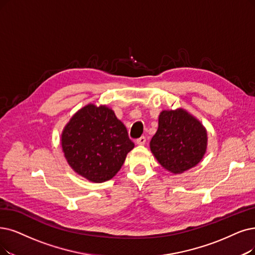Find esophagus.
Segmentation results:
<instances>
[{"label":"esophagus","instance_id":"34e87169","mask_svg":"<svg viewBox=\"0 0 255 255\" xmlns=\"http://www.w3.org/2000/svg\"><path fill=\"white\" fill-rule=\"evenodd\" d=\"M145 142H146V138L144 136H141L140 138H138L136 140V143L138 145H143V144H145Z\"/></svg>","mask_w":255,"mask_h":255}]
</instances>
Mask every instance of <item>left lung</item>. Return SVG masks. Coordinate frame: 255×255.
Masks as SVG:
<instances>
[{"label":"left lung","instance_id":"8db88e82","mask_svg":"<svg viewBox=\"0 0 255 255\" xmlns=\"http://www.w3.org/2000/svg\"><path fill=\"white\" fill-rule=\"evenodd\" d=\"M149 145L163 167L172 174H181L202 160L207 133L201 122L184 110L162 111L157 133Z\"/></svg>","mask_w":255,"mask_h":255}]
</instances>
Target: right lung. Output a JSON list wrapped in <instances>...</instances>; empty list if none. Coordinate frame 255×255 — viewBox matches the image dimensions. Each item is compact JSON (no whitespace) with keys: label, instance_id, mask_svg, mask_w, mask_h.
<instances>
[{"label":"right lung","instance_id":"1","mask_svg":"<svg viewBox=\"0 0 255 255\" xmlns=\"http://www.w3.org/2000/svg\"><path fill=\"white\" fill-rule=\"evenodd\" d=\"M62 145L69 165L95 183L113 178L135 146L114 112L94 105L71 118L63 131Z\"/></svg>","mask_w":255,"mask_h":255}]
</instances>
